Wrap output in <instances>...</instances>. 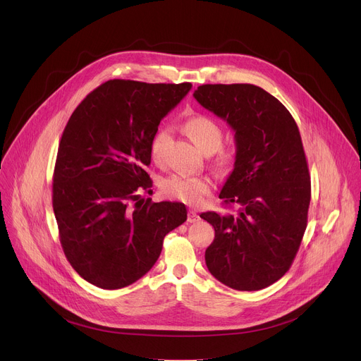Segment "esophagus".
Listing matches in <instances>:
<instances>
[{
	"label": "esophagus",
	"instance_id": "obj_1",
	"mask_svg": "<svg viewBox=\"0 0 361 361\" xmlns=\"http://www.w3.org/2000/svg\"><path fill=\"white\" fill-rule=\"evenodd\" d=\"M198 220H200V216L197 214V212L190 210L188 214H187V221H188V223H197Z\"/></svg>",
	"mask_w": 361,
	"mask_h": 361
}]
</instances>
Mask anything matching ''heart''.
I'll return each instance as SVG.
<instances>
[{
  "label": "heart",
  "mask_w": 361,
  "mask_h": 361,
  "mask_svg": "<svg viewBox=\"0 0 361 361\" xmlns=\"http://www.w3.org/2000/svg\"><path fill=\"white\" fill-rule=\"evenodd\" d=\"M184 130L194 144L210 154L216 151V164L221 169L230 167L235 160V149L233 147H221L223 128L221 126L209 116H194L184 123ZM171 138L170 127H161L152 135L149 142V156L156 163L164 160V152ZM214 184L209 177H190L181 174H173L161 183V191L166 197L178 200L184 204L197 205L207 197Z\"/></svg>",
  "instance_id": "b5f03b06"
}]
</instances>
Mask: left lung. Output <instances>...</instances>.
<instances>
[{
	"label": "left lung",
	"instance_id": "obj_1",
	"mask_svg": "<svg viewBox=\"0 0 361 361\" xmlns=\"http://www.w3.org/2000/svg\"><path fill=\"white\" fill-rule=\"evenodd\" d=\"M194 98L228 123L237 147L220 198L240 209L200 216L216 231L205 264L234 290L266 288L288 271L307 227L312 183L298 127L276 97L252 84H204Z\"/></svg>",
	"mask_w": 361,
	"mask_h": 361
}]
</instances>
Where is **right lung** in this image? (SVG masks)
Listing matches in <instances>:
<instances>
[{
    "label": "right lung",
    "instance_id": "add662e5",
    "mask_svg": "<svg viewBox=\"0 0 361 361\" xmlns=\"http://www.w3.org/2000/svg\"><path fill=\"white\" fill-rule=\"evenodd\" d=\"M190 82L110 80L71 114L57 152L53 209L73 269L106 290L127 287L156 264L164 237L187 220L183 202L137 201L152 187L149 142Z\"/></svg>",
    "mask_w": 361,
    "mask_h": 361
}]
</instances>
